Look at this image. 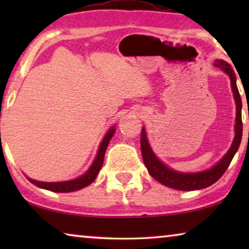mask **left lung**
Instances as JSON below:
<instances>
[{
	"mask_svg": "<svg viewBox=\"0 0 249 249\" xmlns=\"http://www.w3.org/2000/svg\"><path fill=\"white\" fill-rule=\"evenodd\" d=\"M214 67L220 68L224 73L228 74L230 78L231 89H232L233 98L236 102V124H234V137L231 144L230 148L223 155V158L220 160L216 164H214L212 168L204 170L200 172H180L176 171L171 168H169L165 163H163L158 156L154 154L153 149L149 145L147 134H146L145 128L142 129L141 136V148L142 155L144 160V164L147 168V171L155 180L161 182L162 185L170 187L172 189L183 190H198L206 188L214 182H216L226 170L229 166L230 162L232 161L234 154H236L238 148H239L241 137H243V121H241V97L238 90L236 83V74L231 66L223 60H215Z\"/></svg>",
	"mask_w": 249,
	"mask_h": 249,
	"instance_id": "left-lung-1",
	"label": "left lung"
}]
</instances>
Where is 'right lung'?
<instances>
[{"label": "right lung", "mask_w": 249, "mask_h": 249, "mask_svg": "<svg viewBox=\"0 0 249 249\" xmlns=\"http://www.w3.org/2000/svg\"><path fill=\"white\" fill-rule=\"evenodd\" d=\"M114 132H115V125H112V127L107 130V134H105L104 138L102 139L100 147H98L96 158H95L93 163H91L89 169H88L84 175L78 177V178L72 179V180H67V181H57V182L37 181V180L28 178V177H27V179H28L32 183H34L35 186L39 187V188L50 190V192H54V193H71V192H76V190L85 188V187L90 185L91 182H94V180L96 179L98 172H100V170L102 169V165H103L105 151H107L108 142H110L111 138L113 137Z\"/></svg>", "instance_id": "right-lung-1"}]
</instances>
